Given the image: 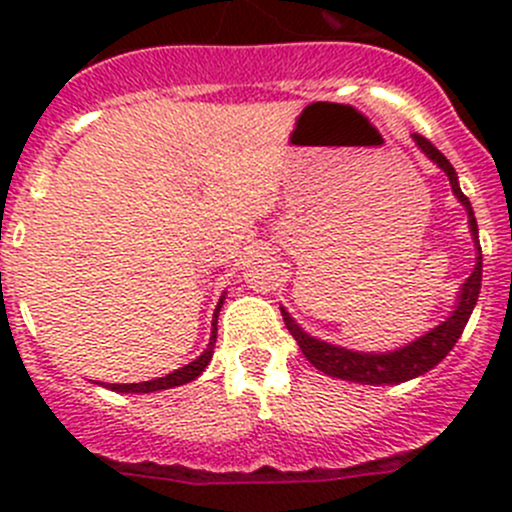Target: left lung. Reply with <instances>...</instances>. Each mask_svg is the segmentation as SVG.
Masks as SVG:
<instances>
[{
  "label": "left lung",
  "instance_id": "8db88e82",
  "mask_svg": "<svg viewBox=\"0 0 512 512\" xmlns=\"http://www.w3.org/2000/svg\"><path fill=\"white\" fill-rule=\"evenodd\" d=\"M414 143L426 153V158H431L443 173L451 180V190L458 198V203L466 208L468 213V227H471L473 245H476V267H473L471 277L461 285L458 292V302L453 307L451 317H446V322H441L438 327H433L431 332H426L423 337H416L414 342H409L406 347L391 349V352H354V349L337 347V344L322 342V339L312 337V334L304 332L285 307L282 309V317L294 339H297L299 349L307 356V361L312 366H317L319 371H324L327 376L342 381H354V384H369V386H384V384H404V381L423 376L426 371H431L438 361L446 359V354L456 347V342L461 339L463 329H466L468 319H471L473 307L478 302L480 294V280H483V255H480V242H478V223L476 215H473L471 200L463 195L461 185H458V175L453 170V165L448 163V158L438 151L436 146H431V141H426L423 136L414 133Z\"/></svg>",
  "mask_w": 512,
  "mask_h": 512
}]
</instances>
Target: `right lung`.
Segmentation results:
<instances>
[{"label":"right lung","instance_id":"1","mask_svg":"<svg viewBox=\"0 0 512 512\" xmlns=\"http://www.w3.org/2000/svg\"><path fill=\"white\" fill-rule=\"evenodd\" d=\"M223 302H225V294H223V297H220L218 307H215L213 332H210L208 347H205V352L200 354L198 359H193V361H190V364L180 366V369L170 371V374L160 376V379L141 381V384H101V386H106V389H111V391H118V394H153V391L173 389V386H183V384H188V381L198 379V376L203 374L205 369H208L210 359H213L215 342H218V314H220V307H223Z\"/></svg>","mask_w":512,"mask_h":512}]
</instances>
